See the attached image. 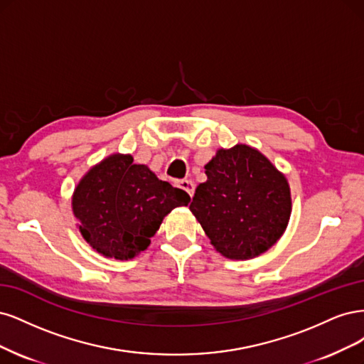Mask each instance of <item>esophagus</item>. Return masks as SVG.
Returning a JSON list of instances; mask_svg holds the SVG:
<instances>
[{
  "mask_svg": "<svg viewBox=\"0 0 364 364\" xmlns=\"http://www.w3.org/2000/svg\"><path fill=\"white\" fill-rule=\"evenodd\" d=\"M178 186L181 187L183 191H186V192H187V195H189L191 198L193 196V192H195V184H193V181H192V180H181V181L178 183Z\"/></svg>",
  "mask_w": 364,
  "mask_h": 364,
  "instance_id": "34e87169",
  "label": "esophagus"
}]
</instances>
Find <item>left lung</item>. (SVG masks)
I'll return each instance as SVG.
<instances>
[{
	"instance_id": "1",
	"label": "left lung",
	"mask_w": 364,
	"mask_h": 364,
	"mask_svg": "<svg viewBox=\"0 0 364 364\" xmlns=\"http://www.w3.org/2000/svg\"><path fill=\"white\" fill-rule=\"evenodd\" d=\"M195 191L191 212L215 250L231 260L262 255L283 236L291 196L286 175L250 145L219 148Z\"/></svg>"
}]
</instances>
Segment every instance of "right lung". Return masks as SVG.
I'll return each instance as SVG.
<instances>
[{
	"instance_id": "obj_1",
	"label": "right lung",
	"mask_w": 364,
	"mask_h": 364,
	"mask_svg": "<svg viewBox=\"0 0 364 364\" xmlns=\"http://www.w3.org/2000/svg\"><path fill=\"white\" fill-rule=\"evenodd\" d=\"M191 196L161 181L132 154H112L92 166L73 193V213L81 236L98 254L132 260L148 250L151 237L175 207Z\"/></svg>"
}]
</instances>
